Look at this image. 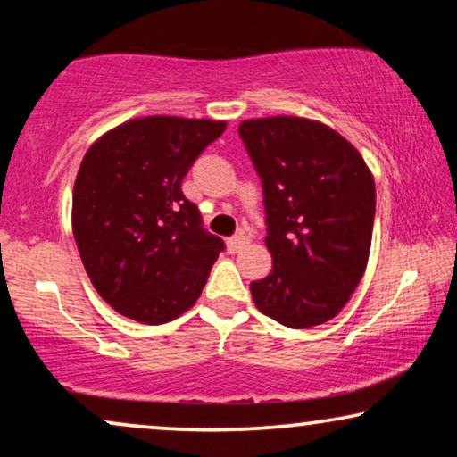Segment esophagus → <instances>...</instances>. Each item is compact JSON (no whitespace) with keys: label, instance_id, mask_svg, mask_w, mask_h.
I'll return each mask as SVG.
<instances>
[{"label":"esophagus","instance_id":"1","mask_svg":"<svg viewBox=\"0 0 457 457\" xmlns=\"http://www.w3.org/2000/svg\"><path fill=\"white\" fill-rule=\"evenodd\" d=\"M247 243H249V239L245 235H237V237H230V239H227V247L230 253H237V252H241Z\"/></svg>","mask_w":457,"mask_h":457}]
</instances>
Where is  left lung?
<instances>
[{
	"mask_svg": "<svg viewBox=\"0 0 457 457\" xmlns=\"http://www.w3.org/2000/svg\"><path fill=\"white\" fill-rule=\"evenodd\" d=\"M239 135L262 179L272 255L270 274L249 285L255 308L283 327H318L364 277L377 208L370 168L310 118H252Z\"/></svg>",
	"mask_w": 457,
	"mask_h": 457,
	"instance_id": "left-lung-1",
	"label": "left lung"
}]
</instances>
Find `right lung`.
Returning a JSON list of instances; mask_svg holds the SVG:
<instances>
[{
	"instance_id": "1",
	"label": "right lung",
	"mask_w": 457,
	"mask_h": 457,
	"mask_svg": "<svg viewBox=\"0 0 457 457\" xmlns=\"http://www.w3.org/2000/svg\"><path fill=\"white\" fill-rule=\"evenodd\" d=\"M208 118L145 116L87 149L72 191V233L93 287L143 324L179 318L202 295L224 243L180 191L199 154L224 133Z\"/></svg>"
}]
</instances>
